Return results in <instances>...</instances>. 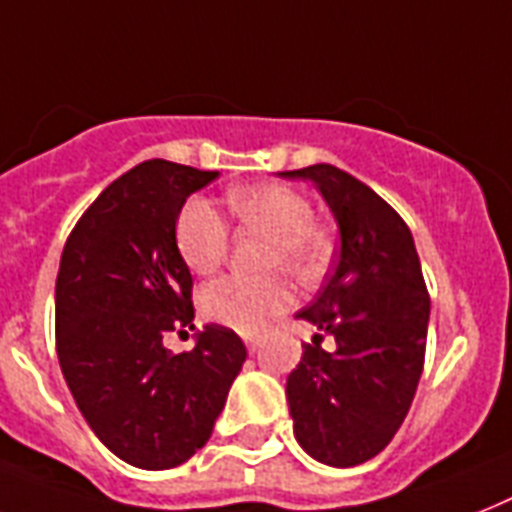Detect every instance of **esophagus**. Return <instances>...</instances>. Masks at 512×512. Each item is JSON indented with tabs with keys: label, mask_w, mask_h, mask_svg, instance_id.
Segmentation results:
<instances>
[{
	"label": "esophagus",
	"mask_w": 512,
	"mask_h": 512,
	"mask_svg": "<svg viewBox=\"0 0 512 512\" xmlns=\"http://www.w3.org/2000/svg\"><path fill=\"white\" fill-rule=\"evenodd\" d=\"M244 342H247L249 352H257V350H260V344H263V339H257V336H247Z\"/></svg>",
	"instance_id": "1"
}]
</instances>
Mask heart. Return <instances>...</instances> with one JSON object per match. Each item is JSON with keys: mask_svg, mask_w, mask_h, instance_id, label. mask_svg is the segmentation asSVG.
<instances>
[{"mask_svg": "<svg viewBox=\"0 0 512 512\" xmlns=\"http://www.w3.org/2000/svg\"><path fill=\"white\" fill-rule=\"evenodd\" d=\"M228 210L239 226L265 234L260 265L263 276H223L199 294V310L207 321L242 334H255L292 305L294 286L284 270L299 281H313L331 257L328 234L313 220V202L286 184H252L228 191ZM178 255L191 273L207 276L226 260L228 226L207 199L191 197L176 218Z\"/></svg>", "mask_w": 512, "mask_h": 512, "instance_id": "obj_1", "label": "heart"}]
</instances>
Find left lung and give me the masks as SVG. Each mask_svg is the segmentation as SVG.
Returning <instances> with one entry per match:
<instances>
[{
  "instance_id": "obj_1",
  "label": "left lung",
  "mask_w": 512,
  "mask_h": 512,
  "mask_svg": "<svg viewBox=\"0 0 512 512\" xmlns=\"http://www.w3.org/2000/svg\"><path fill=\"white\" fill-rule=\"evenodd\" d=\"M313 181L339 226L334 273L297 318L321 334L286 378L294 436L310 458L350 468L376 458L405 421L426 355L431 299L405 220L334 165L284 170ZM323 335L334 351L320 347Z\"/></svg>"
}]
</instances>
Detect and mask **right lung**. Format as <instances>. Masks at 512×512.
Returning <instances> with one entry per match:
<instances>
[{
  "label": "right lung",
  "mask_w": 512,
  "mask_h": 512,
  "mask_svg": "<svg viewBox=\"0 0 512 512\" xmlns=\"http://www.w3.org/2000/svg\"><path fill=\"white\" fill-rule=\"evenodd\" d=\"M215 178L218 170L139 162L91 202L62 249L54 289L62 376L99 442L144 471L176 468L205 447L247 360L242 339L215 323L189 352L162 344L168 331L194 328L176 218Z\"/></svg>",
  "instance_id": "add662e5"
}]
</instances>
